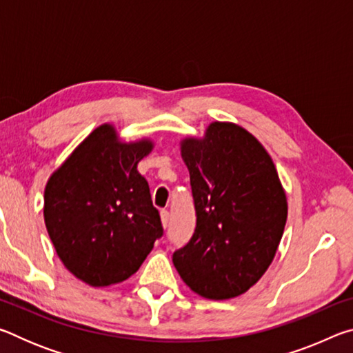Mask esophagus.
I'll list each match as a JSON object with an SVG mask.
<instances>
[{
  "mask_svg": "<svg viewBox=\"0 0 353 353\" xmlns=\"http://www.w3.org/2000/svg\"><path fill=\"white\" fill-rule=\"evenodd\" d=\"M160 218H162V224H163V227L166 229V227H168V221H170V212L168 210H162V212H160Z\"/></svg>",
  "mask_w": 353,
  "mask_h": 353,
  "instance_id": "obj_1",
  "label": "esophagus"
}]
</instances>
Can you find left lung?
<instances>
[{"mask_svg":"<svg viewBox=\"0 0 353 353\" xmlns=\"http://www.w3.org/2000/svg\"><path fill=\"white\" fill-rule=\"evenodd\" d=\"M196 210L191 240L172 254L179 276L199 296L246 292L270 268L288 204L270 154L246 129L214 121L204 139H185Z\"/></svg>","mask_w":353,"mask_h":353,"instance_id":"left-lung-1","label":"left lung"}]
</instances>
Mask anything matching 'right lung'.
I'll return each instance as SVG.
<instances>
[{"label": "right lung", "mask_w": 353, "mask_h": 353, "mask_svg": "<svg viewBox=\"0 0 353 353\" xmlns=\"http://www.w3.org/2000/svg\"><path fill=\"white\" fill-rule=\"evenodd\" d=\"M151 140L121 143L103 124L77 146L45 188L46 230L65 268L90 286L129 279L163 235L146 179L137 171Z\"/></svg>", "instance_id": "obj_1"}]
</instances>
